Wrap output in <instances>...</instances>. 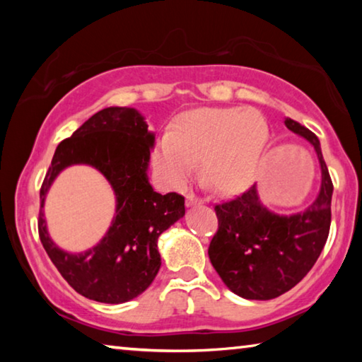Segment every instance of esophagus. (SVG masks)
Wrapping results in <instances>:
<instances>
[{
    "label": "esophagus",
    "mask_w": 362,
    "mask_h": 362,
    "mask_svg": "<svg viewBox=\"0 0 362 362\" xmlns=\"http://www.w3.org/2000/svg\"><path fill=\"white\" fill-rule=\"evenodd\" d=\"M204 201L199 198V196H196V194H193V193H189V194H187V206H199V204H203Z\"/></svg>",
    "instance_id": "1"
}]
</instances>
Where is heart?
<instances>
[{"instance_id":"heart-1","label":"heart","mask_w":362,"mask_h":362,"mask_svg":"<svg viewBox=\"0 0 362 362\" xmlns=\"http://www.w3.org/2000/svg\"><path fill=\"white\" fill-rule=\"evenodd\" d=\"M269 144V127L254 108H198L180 115L156 151V164L175 185H185L201 161L206 185L233 193L259 175Z\"/></svg>"}]
</instances>
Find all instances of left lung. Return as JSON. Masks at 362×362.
Listing matches in <instances>:
<instances>
[{"mask_svg":"<svg viewBox=\"0 0 362 362\" xmlns=\"http://www.w3.org/2000/svg\"><path fill=\"white\" fill-rule=\"evenodd\" d=\"M286 126L315 146L321 192L308 209L289 217L262 206L255 185L214 207L218 230L207 254L226 287L243 298L269 300L291 291L313 268L329 236L334 185L320 140L291 118Z\"/></svg>","mask_w":362,"mask_h":362,"instance_id":"left-lung-1","label":"left lung"}]
</instances>
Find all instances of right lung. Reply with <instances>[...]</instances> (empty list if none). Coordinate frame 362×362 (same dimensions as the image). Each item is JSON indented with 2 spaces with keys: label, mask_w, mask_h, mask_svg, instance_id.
Masks as SVG:
<instances>
[{
  "label": "right lung",
  "mask_w": 362,
  "mask_h": 362,
  "mask_svg": "<svg viewBox=\"0 0 362 362\" xmlns=\"http://www.w3.org/2000/svg\"><path fill=\"white\" fill-rule=\"evenodd\" d=\"M155 136L139 112L110 107L90 116L73 136L59 144L40 189L38 233L54 265L78 293L102 303H124L155 279L161 257L158 238L185 216L179 193L153 192L146 177ZM90 163L107 177L117 194V216L104 240L84 255L60 251L45 230L42 204L60 170Z\"/></svg>",
  "instance_id": "right-lung-1"
}]
</instances>
